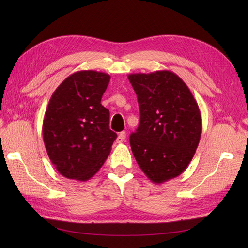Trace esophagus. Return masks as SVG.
Masks as SVG:
<instances>
[{"label":"esophagus","instance_id":"esophagus-1","mask_svg":"<svg viewBox=\"0 0 248 248\" xmlns=\"http://www.w3.org/2000/svg\"><path fill=\"white\" fill-rule=\"evenodd\" d=\"M116 141L117 143H124V141H125V132H120L117 136V139H116Z\"/></svg>","mask_w":248,"mask_h":248}]
</instances>
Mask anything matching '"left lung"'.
<instances>
[{"mask_svg": "<svg viewBox=\"0 0 248 248\" xmlns=\"http://www.w3.org/2000/svg\"><path fill=\"white\" fill-rule=\"evenodd\" d=\"M140 120L130 145L140 170L163 183L186 170L202 135V115L187 85L176 73H132Z\"/></svg>", "mask_w": 248, "mask_h": 248, "instance_id": "obj_1", "label": "left lung"}]
</instances>
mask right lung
I'll use <instances>...</instances> for the list:
<instances>
[{
	"label": "right lung",
	"instance_id": "obj_1",
	"mask_svg": "<svg viewBox=\"0 0 248 248\" xmlns=\"http://www.w3.org/2000/svg\"><path fill=\"white\" fill-rule=\"evenodd\" d=\"M109 78L93 70L75 72L50 99L43 124L46 150L56 170L68 179H91L117 138L108 127V109L101 104Z\"/></svg>",
	"mask_w": 248,
	"mask_h": 248
}]
</instances>
